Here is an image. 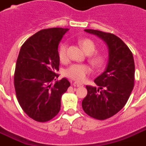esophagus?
<instances>
[{
    "mask_svg": "<svg viewBox=\"0 0 146 146\" xmlns=\"http://www.w3.org/2000/svg\"><path fill=\"white\" fill-rule=\"evenodd\" d=\"M72 85L74 86H75V87H80V86H83L82 83H78V82H74V83H72Z\"/></svg>",
    "mask_w": 146,
    "mask_h": 146,
    "instance_id": "obj_1",
    "label": "esophagus"
}]
</instances>
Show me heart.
<instances>
[{"label":"heart","instance_id":"obj_1","mask_svg":"<svg viewBox=\"0 0 146 146\" xmlns=\"http://www.w3.org/2000/svg\"><path fill=\"white\" fill-rule=\"evenodd\" d=\"M80 46L84 52L88 54V60L95 68H100L105 64L106 57L105 54L100 52H95L97 45L93 40L83 37L78 40ZM58 56L61 63H66L68 60V46L66 43H62L58 47ZM90 66L86 64H73L65 72V74L68 78H72L78 82H83L86 79L87 76L91 73Z\"/></svg>","mask_w":146,"mask_h":146}]
</instances>
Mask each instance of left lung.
I'll use <instances>...</instances> for the list:
<instances>
[{
  "label": "left lung",
  "mask_w": 146,
  "mask_h": 146,
  "mask_svg": "<svg viewBox=\"0 0 146 146\" xmlns=\"http://www.w3.org/2000/svg\"><path fill=\"white\" fill-rule=\"evenodd\" d=\"M100 37L109 48L106 71L94 80L99 86H86L87 95L82 101L83 111L94 119L104 120L121 110L134 86V61L131 51L115 35L99 30L85 29Z\"/></svg>",
  "instance_id": "1"
}]
</instances>
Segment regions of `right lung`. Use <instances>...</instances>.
<instances>
[{
	"label": "right lung",
	"instance_id": "1",
	"mask_svg": "<svg viewBox=\"0 0 146 146\" xmlns=\"http://www.w3.org/2000/svg\"><path fill=\"white\" fill-rule=\"evenodd\" d=\"M68 29H42L22 45L16 62L14 86L16 98L30 118L44 123L54 117L60 109L62 95L70 86L66 78H58V48Z\"/></svg>",
	"mask_w": 146,
	"mask_h": 146
}]
</instances>
